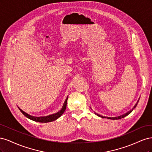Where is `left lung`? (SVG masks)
Here are the masks:
<instances>
[{"label": "left lung", "instance_id": "1", "mask_svg": "<svg viewBox=\"0 0 152 152\" xmlns=\"http://www.w3.org/2000/svg\"><path fill=\"white\" fill-rule=\"evenodd\" d=\"M138 102H139V100L137 101V103H138ZM137 103L136 104V105L134 106V108H133L131 110H130L129 112H128L127 113H125V114H124V115H121V116H118V117H103V116H102V115H98V113H96V115H98V116H99V117H102V118H108V119H112V120H117V119H121V118H124V117H125L126 116H127V115H129V114L130 113H131V112L133 110H134L135 108H136V105H137Z\"/></svg>", "mask_w": 152, "mask_h": 152}]
</instances>
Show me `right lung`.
Here are the masks:
<instances>
[{"label": "right lung", "instance_id": "right-lung-1", "mask_svg": "<svg viewBox=\"0 0 152 152\" xmlns=\"http://www.w3.org/2000/svg\"><path fill=\"white\" fill-rule=\"evenodd\" d=\"M67 99H68V98H66V99L65 100V103H64L63 107V108H61V110H60V111H59L58 112H57L56 113L50 115H48V116H46V117H34V116L30 115H28V113H25V112L23 111V110L21 109H20V108H19V109H20V110L21 111V112L26 117L28 118L29 119H30V120H32V121H35V122L46 123V122H52V121H54L55 120H56L57 118H58L64 113V112L65 111L66 108Z\"/></svg>", "mask_w": 152, "mask_h": 152}]
</instances>
